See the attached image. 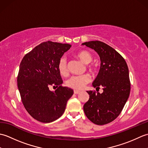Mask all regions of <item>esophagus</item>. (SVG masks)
I'll list each match as a JSON object with an SVG mask.
<instances>
[{"mask_svg":"<svg viewBox=\"0 0 148 148\" xmlns=\"http://www.w3.org/2000/svg\"><path fill=\"white\" fill-rule=\"evenodd\" d=\"M79 91H78V90H74V93H75V94H78V93H79Z\"/></svg>","mask_w":148,"mask_h":148,"instance_id":"1","label":"esophagus"}]
</instances>
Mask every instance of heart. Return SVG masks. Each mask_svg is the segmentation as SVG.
<instances>
[{
	"label": "heart",
	"mask_w": 148,
	"mask_h": 148,
	"mask_svg": "<svg viewBox=\"0 0 148 148\" xmlns=\"http://www.w3.org/2000/svg\"><path fill=\"white\" fill-rule=\"evenodd\" d=\"M76 56L84 64H89L92 60V56L88 51H81L76 53ZM90 69L93 67L90 66ZM58 69L60 73L62 75L67 74V62L65 56H62L58 63ZM92 78L89 74H83L80 76H72L66 81L67 86L75 90H81L85 86L86 84L89 83Z\"/></svg>",
	"instance_id": "1"
}]
</instances>
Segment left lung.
I'll list each match as a JSON object with an SVG mask.
<instances>
[{
	"label": "left lung",
	"instance_id": "8db88e82",
	"mask_svg": "<svg viewBox=\"0 0 148 148\" xmlns=\"http://www.w3.org/2000/svg\"><path fill=\"white\" fill-rule=\"evenodd\" d=\"M82 45L95 50L99 56L100 69L92 85L103 90L102 93L86 91L90 98L83 106L84 114L96 125L109 123L120 114L130 95L127 64L114 49L104 42L91 40Z\"/></svg>",
	"mask_w": 148,
	"mask_h": 148
}]
</instances>
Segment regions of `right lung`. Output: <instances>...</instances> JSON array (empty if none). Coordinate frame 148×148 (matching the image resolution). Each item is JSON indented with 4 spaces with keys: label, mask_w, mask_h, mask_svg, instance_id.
<instances>
[{
    "label": "right lung",
    "mask_w": 148,
    "mask_h": 148,
    "mask_svg": "<svg viewBox=\"0 0 148 148\" xmlns=\"http://www.w3.org/2000/svg\"><path fill=\"white\" fill-rule=\"evenodd\" d=\"M71 45L47 41L25 55L20 63L18 88L22 102L30 115L42 123H50L64 114L74 91L62 87L58 63ZM56 86L55 91L49 89Z\"/></svg>",
    "instance_id": "right-lung-1"
}]
</instances>
